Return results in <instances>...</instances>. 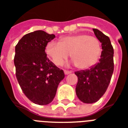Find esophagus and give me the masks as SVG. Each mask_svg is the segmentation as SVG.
<instances>
[{
    "mask_svg": "<svg viewBox=\"0 0 128 128\" xmlns=\"http://www.w3.org/2000/svg\"><path fill=\"white\" fill-rule=\"evenodd\" d=\"M71 73H72V72H71V71L64 70V74H65V75H68V74H71Z\"/></svg>",
    "mask_w": 128,
    "mask_h": 128,
    "instance_id": "34e87169",
    "label": "esophagus"
}]
</instances>
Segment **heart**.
Wrapping results in <instances>:
<instances>
[{"instance_id":"1","label":"heart","mask_w":128,"mask_h":128,"mask_svg":"<svg viewBox=\"0 0 128 128\" xmlns=\"http://www.w3.org/2000/svg\"><path fill=\"white\" fill-rule=\"evenodd\" d=\"M47 55L56 66H60L69 57L80 69H88L97 62L102 52L100 41L87 34H75L62 38L59 43L50 42L46 46Z\"/></svg>"}]
</instances>
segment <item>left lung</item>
Segmentation results:
<instances>
[{
  "label": "left lung",
  "instance_id": "1",
  "mask_svg": "<svg viewBox=\"0 0 128 128\" xmlns=\"http://www.w3.org/2000/svg\"><path fill=\"white\" fill-rule=\"evenodd\" d=\"M94 34L102 44V54L98 63L90 69L77 71L78 77L76 95L84 104H93L102 98L107 90L114 70V50L108 36L96 28Z\"/></svg>",
  "mask_w": 128,
  "mask_h": 128
}]
</instances>
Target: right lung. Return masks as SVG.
Here are the masks:
<instances>
[{
	"instance_id": "add662e5",
	"label": "right lung",
	"mask_w": 128,
	"mask_h": 128,
	"mask_svg": "<svg viewBox=\"0 0 128 128\" xmlns=\"http://www.w3.org/2000/svg\"><path fill=\"white\" fill-rule=\"evenodd\" d=\"M55 38L43 30L24 35L16 45V77L24 95L34 104L45 106L53 100L58 86L64 78L60 70L47 58L46 46Z\"/></svg>"
}]
</instances>
